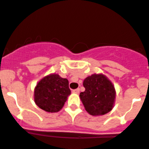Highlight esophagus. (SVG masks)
<instances>
[{
  "label": "esophagus",
  "mask_w": 149,
  "mask_h": 149,
  "mask_svg": "<svg viewBox=\"0 0 149 149\" xmlns=\"http://www.w3.org/2000/svg\"><path fill=\"white\" fill-rule=\"evenodd\" d=\"M73 93H75V94H78V93H79L80 92V89L79 88H77V89H74V90H73Z\"/></svg>",
  "instance_id": "34e87169"
}]
</instances>
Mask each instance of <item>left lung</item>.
I'll return each mask as SVG.
<instances>
[{
	"mask_svg": "<svg viewBox=\"0 0 149 149\" xmlns=\"http://www.w3.org/2000/svg\"><path fill=\"white\" fill-rule=\"evenodd\" d=\"M85 91L80 98L86 111L92 116L107 113L113 107L116 91L113 84L103 74H94L84 80Z\"/></svg>",
	"mask_w": 149,
	"mask_h": 149,
	"instance_id": "8db88e82",
	"label": "left lung"
}]
</instances>
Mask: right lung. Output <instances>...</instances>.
I'll return each mask as SVG.
<instances>
[{
	"label": "right lung",
	"mask_w": 149,
	"mask_h": 149,
	"mask_svg": "<svg viewBox=\"0 0 149 149\" xmlns=\"http://www.w3.org/2000/svg\"><path fill=\"white\" fill-rule=\"evenodd\" d=\"M71 94L68 81L57 74H51L38 82L34 90V101L40 109L56 113L63 107Z\"/></svg>",
	"instance_id": "add662e5"
}]
</instances>
